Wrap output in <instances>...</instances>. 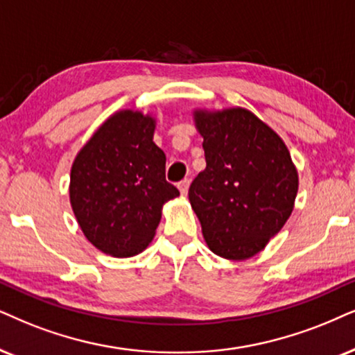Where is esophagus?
Segmentation results:
<instances>
[{
    "mask_svg": "<svg viewBox=\"0 0 355 355\" xmlns=\"http://www.w3.org/2000/svg\"><path fill=\"white\" fill-rule=\"evenodd\" d=\"M188 188H190V180H188V178H185V180H182L180 183H178V190H180L183 196H187Z\"/></svg>",
    "mask_w": 355,
    "mask_h": 355,
    "instance_id": "esophagus-1",
    "label": "esophagus"
}]
</instances>
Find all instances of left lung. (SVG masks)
<instances>
[{
    "label": "left lung",
    "mask_w": 355,
    "mask_h": 355,
    "mask_svg": "<svg viewBox=\"0 0 355 355\" xmlns=\"http://www.w3.org/2000/svg\"><path fill=\"white\" fill-rule=\"evenodd\" d=\"M206 168L188 190L208 248L245 260L284 227L298 193V172L282 137L245 107L193 113Z\"/></svg>",
    "instance_id": "left-lung-1"
}]
</instances>
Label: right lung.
Instances as JSON below:
<instances>
[{"label": "right lung", "mask_w": 355, "mask_h": 355, "mask_svg": "<svg viewBox=\"0 0 355 355\" xmlns=\"http://www.w3.org/2000/svg\"><path fill=\"white\" fill-rule=\"evenodd\" d=\"M155 119L123 110L110 116L75 157L70 205L80 230L101 252L132 257L154 239L162 206L180 191L165 180Z\"/></svg>", "instance_id": "add662e5"}]
</instances>
